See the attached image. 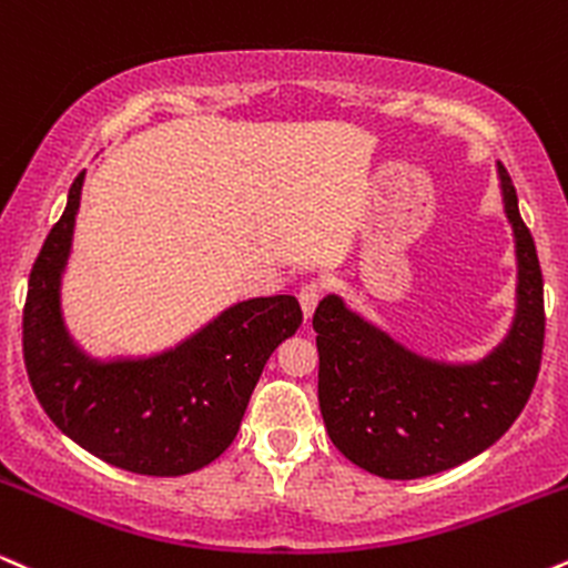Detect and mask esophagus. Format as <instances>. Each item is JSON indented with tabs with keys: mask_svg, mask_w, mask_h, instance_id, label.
<instances>
[{
	"mask_svg": "<svg viewBox=\"0 0 568 568\" xmlns=\"http://www.w3.org/2000/svg\"><path fill=\"white\" fill-rule=\"evenodd\" d=\"M322 292H324V286L316 284V282L305 284L303 290H300L297 300H300V308H303V316H305V318L313 316V311H316L318 300H322Z\"/></svg>",
	"mask_w": 568,
	"mask_h": 568,
	"instance_id": "1",
	"label": "esophagus"
}]
</instances>
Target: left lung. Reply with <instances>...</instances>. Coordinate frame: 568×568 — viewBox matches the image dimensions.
Masks as SVG:
<instances>
[{
    "instance_id": "obj_1",
    "label": "left lung",
    "mask_w": 568,
    "mask_h": 568,
    "mask_svg": "<svg viewBox=\"0 0 568 568\" xmlns=\"http://www.w3.org/2000/svg\"><path fill=\"white\" fill-rule=\"evenodd\" d=\"M505 215L516 236V318L508 337L476 364L419 356L388 332L326 295L318 332V406L332 444L379 478L433 476L481 455L505 436L535 390L545 345L537 246L499 164Z\"/></svg>"
}]
</instances>
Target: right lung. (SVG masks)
Wrapping results in <instances>:
<instances>
[{
    "mask_svg": "<svg viewBox=\"0 0 568 568\" xmlns=\"http://www.w3.org/2000/svg\"><path fill=\"white\" fill-rule=\"evenodd\" d=\"M82 183L79 172L31 268L23 308L31 388L47 417L103 463L140 476H185L229 449L265 362L295 335L303 311L292 295L252 297L156 356H87L60 311Z\"/></svg>",
    "mask_w": 568,
    "mask_h": 568,
    "instance_id": "add662e5",
    "label": "right lung"
}]
</instances>
